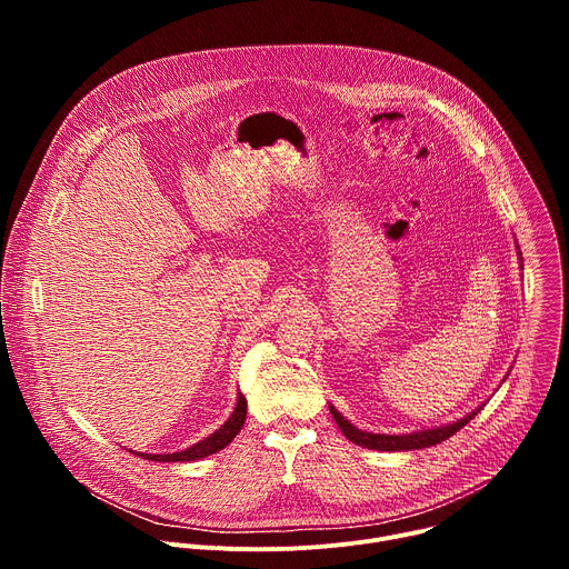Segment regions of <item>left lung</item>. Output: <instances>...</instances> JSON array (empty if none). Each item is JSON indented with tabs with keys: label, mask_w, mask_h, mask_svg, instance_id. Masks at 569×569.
<instances>
[{
	"label": "left lung",
	"mask_w": 569,
	"mask_h": 569,
	"mask_svg": "<svg viewBox=\"0 0 569 569\" xmlns=\"http://www.w3.org/2000/svg\"><path fill=\"white\" fill-rule=\"evenodd\" d=\"M329 410L338 423V428L342 430V435L362 446V448H369V450H387V452H398V450H419V448H430V446H437L446 439H450L455 432H459L470 419H475V415L481 410H472L470 415H466L463 419L459 421H452L448 426H441V428H432V430H419V432H410V435H373V432H365V430H358L353 423H349L333 405H329Z\"/></svg>",
	"instance_id": "left-lung-1"
}]
</instances>
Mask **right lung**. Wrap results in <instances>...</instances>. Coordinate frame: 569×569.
I'll return each instance as SVG.
<instances>
[{"label":"right lung","mask_w":569,"mask_h":569,"mask_svg":"<svg viewBox=\"0 0 569 569\" xmlns=\"http://www.w3.org/2000/svg\"><path fill=\"white\" fill-rule=\"evenodd\" d=\"M246 417H248V400H246V396L238 393L236 408H233L231 417L213 435L198 441L196 446H191L187 450H180V452H169V455H146V452H132V450L130 452L143 457L148 461H167V463H171V461H196V459L209 457V455L222 450L227 443H231V439L240 432L242 423H246Z\"/></svg>","instance_id":"add662e5"}]
</instances>
